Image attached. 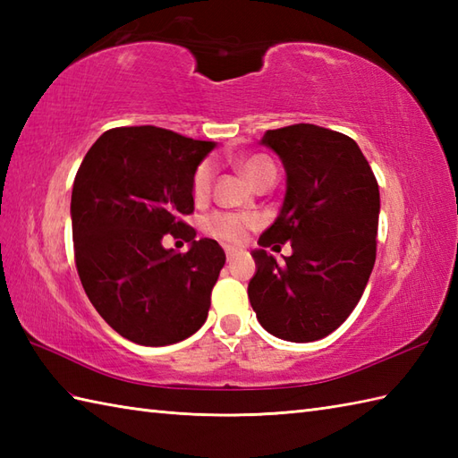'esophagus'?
Returning <instances> with one entry per match:
<instances>
[{
    "instance_id": "34e87169",
    "label": "esophagus",
    "mask_w": 458,
    "mask_h": 458,
    "mask_svg": "<svg viewBox=\"0 0 458 458\" xmlns=\"http://www.w3.org/2000/svg\"><path fill=\"white\" fill-rule=\"evenodd\" d=\"M224 251H226V258H228V259H232V258H234V256L238 254V250L232 248V246H224Z\"/></svg>"
}]
</instances>
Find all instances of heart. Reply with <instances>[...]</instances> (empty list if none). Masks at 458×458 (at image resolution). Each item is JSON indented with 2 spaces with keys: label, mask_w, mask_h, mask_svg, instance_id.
<instances>
[{
  "label": "heart",
  "mask_w": 458,
  "mask_h": 458,
  "mask_svg": "<svg viewBox=\"0 0 458 458\" xmlns=\"http://www.w3.org/2000/svg\"><path fill=\"white\" fill-rule=\"evenodd\" d=\"M238 167L244 173V177L256 184L267 174H276V165L266 155H246V157L238 159ZM212 163L210 161H202L197 171L192 174V182H191V191L194 200H204L208 197L210 187H212ZM258 226V218L254 216H246V214H232V212H214L212 216L204 220V230L207 234L224 240V242H232V244H240L244 242L246 234Z\"/></svg>",
  "instance_id": "obj_1"
}]
</instances>
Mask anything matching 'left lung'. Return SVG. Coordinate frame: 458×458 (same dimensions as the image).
Segmentation results:
<instances>
[{
	"label": "left lung",
	"instance_id": "1",
	"mask_svg": "<svg viewBox=\"0 0 458 458\" xmlns=\"http://www.w3.org/2000/svg\"><path fill=\"white\" fill-rule=\"evenodd\" d=\"M261 145L285 169L276 222L251 251L248 297L259 325L289 343H313L344 323L362 297L376 261L379 191L348 135L313 123L269 130ZM292 242L277 265L266 247Z\"/></svg>",
	"mask_w": 458,
	"mask_h": 458
}]
</instances>
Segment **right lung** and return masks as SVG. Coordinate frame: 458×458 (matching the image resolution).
Masks as SVG:
<instances>
[{"label":"right lung","instance_id":"right-lung-1","mask_svg":"<svg viewBox=\"0 0 458 458\" xmlns=\"http://www.w3.org/2000/svg\"><path fill=\"white\" fill-rule=\"evenodd\" d=\"M214 141L153 125L114 128L86 153L72 184L76 269L115 333L141 346L181 343L204 325L226 254L181 216L194 210L192 174ZM190 242L187 255L162 246Z\"/></svg>","mask_w":458,"mask_h":458}]
</instances>
